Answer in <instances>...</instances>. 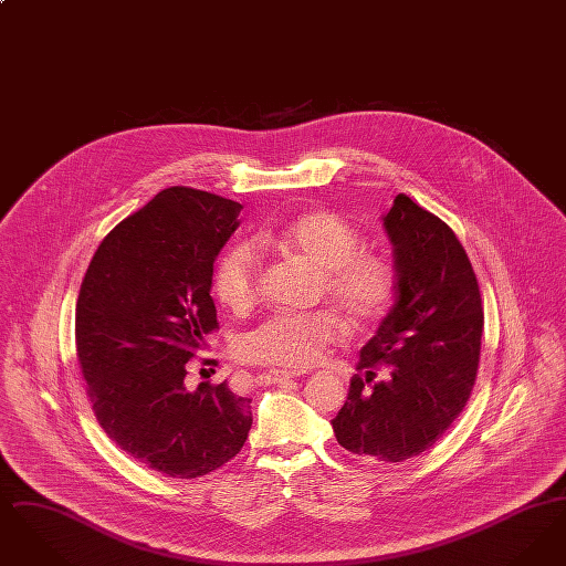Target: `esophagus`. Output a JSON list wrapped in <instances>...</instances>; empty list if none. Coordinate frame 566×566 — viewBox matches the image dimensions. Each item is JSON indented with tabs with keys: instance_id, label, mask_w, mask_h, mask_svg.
Here are the masks:
<instances>
[{
	"instance_id": "obj_1",
	"label": "esophagus",
	"mask_w": 566,
	"mask_h": 566,
	"mask_svg": "<svg viewBox=\"0 0 566 566\" xmlns=\"http://www.w3.org/2000/svg\"><path fill=\"white\" fill-rule=\"evenodd\" d=\"M301 376H303V371H289V369H271V371L263 374V377H265L270 384L289 381V379H296V377Z\"/></svg>"
}]
</instances>
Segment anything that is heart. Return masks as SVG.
<instances>
[{"instance_id":"1","label":"heart","mask_w":566,"mask_h":566,"mask_svg":"<svg viewBox=\"0 0 566 566\" xmlns=\"http://www.w3.org/2000/svg\"><path fill=\"white\" fill-rule=\"evenodd\" d=\"M263 250L295 256L323 273L326 296L354 323H376L392 307L397 277L371 254H358L360 240L350 224L331 212H305L277 229L261 231ZM214 293L233 312H245L259 296V256L248 243H235L218 259ZM344 323L331 312L271 316L243 337L242 356L252 363L310 367L344 337Z\"/></svg>"}]
</instances>
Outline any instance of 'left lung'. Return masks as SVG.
Listing matches in <instances>:
<instances>
[{
	"mask_svg": "<svg viewBox=\"0 0 566 566\" xmlns=\"http://www.w3.org/2000/svg\"><path fill=\"white\" fill-rule=\"evenodd\" d=\"M381 222L392 245L395 305L363 346L348 401L331 424L352 454L403 462L432 448L469 401L484 312L471 261L443 220L399 192ZM377 366L387 377L375 382Z\"/></svg>",
	"mask_w": 566,
	"mask_h": 566,
	"instance_id": "left-lung-1",
	"label": "left lung"
}]
</instances>
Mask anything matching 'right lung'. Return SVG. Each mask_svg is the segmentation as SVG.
<instances>
[{
  "label": "right lung",
  "mask_w": 566,
  "mask_h": 566,
  "mask_svg": "<svg viewBox=\"0 0 566 566\" xmlns=\"http://www.w3.org/2000/svg\"><path fill=\"white\" fill-rule=\"evenodd\" d=\"M242 206L171 187L99 243L76 303L86 395L109 439L167 478L192 480L240 454L250 399L227 381L185 384L216 323L212 273Z\"/></svg>",
  "instance_id": "obj_1"
}]
</instances>
